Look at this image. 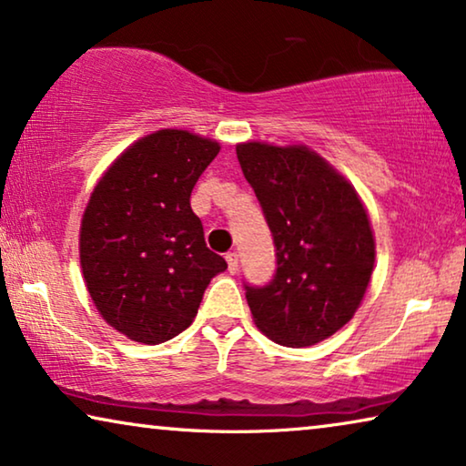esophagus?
<instances>
[{"mask_svg":"<svg viewBox=\"0 0 466 466\" xmlns=\"http://www.w3.org/2000/svg\"><path fill=\"white\" fill-rule=\"evenodd\" d=\"M227 265H228V271L231 273H238L239 271V254L238 252H228L227 256Z\"/></svg>","mask_w":466,"mask_h":466,"instance_id":"esophagus-1","label":"esophagus"}]
</instances>
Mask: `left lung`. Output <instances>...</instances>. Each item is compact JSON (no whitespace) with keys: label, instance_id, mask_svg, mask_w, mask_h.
<instances>
[{"label":"left lung","instance_id":"1","mask_svg":"<svg viewBox=\"0 0 466 466\" xmlns=\"http://www.w3.org/2000/svg\"><path fill=\"white\" fill-rule=\"evenodd\" d=\"M238 159L275 244V273L246 288L268 339L315 345L345 326L366 294L374 238L355 188L307 147L238 145Z\"/></svg>","mask_w":466,"mask_h":466}]
</instances>
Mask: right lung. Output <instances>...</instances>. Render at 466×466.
Instances as JSON below:
<instances>
[{
	"instance_id": "add662e5",
	"label": "right lung",
	"mask_w": 466,
	"mask_h": 466,
	"mask_svg": "<svg viewBox=\"0 0 466 466\" xmlns=\"http://www.w3.org/2000/svg\"><path fill=\"white\" fill-rule=\"evenodd\" d=\"M220 151L185 130L132 145L94 188L79 258L98 313L127 339L159 345L191 326L212 278L227 268L206 246L191 193Z\"/></svg>"
}]
</instances>
